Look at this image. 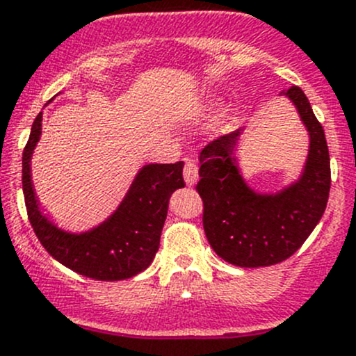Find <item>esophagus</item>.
I'll use <instances>...</instances> for the list:
<instances>
[{"instance_id": "obj_1", "label": "esophagus", "mask_w": 356, "mask_h": 356, "mask_svg": "<svg viewBox=\"0 0 356 356\" xmlns=\"http://www.w3.org/2000/svg\"><path fill=\"white\" fill-rule=\"evenodd\" d=\"M184 181L188 186H195L198 181V167H196L195 161H186L184 165Z\"/></svg>"}]
</instances>
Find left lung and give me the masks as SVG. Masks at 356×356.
I'll use <instances>...</instances> for the list:
<instances>
[{
	"instance_id": "obj_1",
	"label": "left lung",
	"mask_w": 356,
	"mask_h": 356,
	"mask_svg": "<svg viewBox=\"0 0 356 356\" xmlns=\"http://www.w3.org/2000/svg\"><path fill=\"white\" fill-rule=\"evenodd\" d=\"M310 134L300 181L277 195H258L243 181L234 160L241 129L218 136L200 153L203 229L215 253L238 267H268L288 260L324 215L331 189V161L324 129L300 88L286 89Z\"/></svg>"
}]
</instances>
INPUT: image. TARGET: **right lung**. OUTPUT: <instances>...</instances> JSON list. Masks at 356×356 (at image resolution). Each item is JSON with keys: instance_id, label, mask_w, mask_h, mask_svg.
Instances as JSON below:
<instances>
[{"instance_id": "1", "label": "right lung", "mask_w": 356, "mask_h": 356, "mask_svg": "<svg viewBox=\"0 0 356 356\" xmlns=\"http://www.w3.org/2000/svg\"><path fill=\"white\" fill-rule=\"evenodd\" d=\"M42 113L35 117L22 156V188L27 217L35 236L62 265L98 281H122L145 270L160 246L168 198L184 188V163L145 165L127 196L108 220L84 234L60 231L39 211L31 181V156L41 136Z\"/></svg>"}]
</instances>
